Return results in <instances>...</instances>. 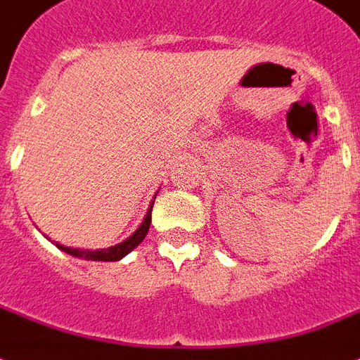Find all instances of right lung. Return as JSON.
I'll return each mask as SVG.
<instances>
[{
    "label": "right lung",
    "instance_id": "add662e5",
    "mask_svg": "<svg viewBox=\"0 0 360 360\" xmlns=\"http://www.w3.org/2000/svg\"><path fill=\"white\" fill-rule=\"evenodd\" d=\"M152 206H154V200H152V205H150L148 212H146V218H144V221L141 224V227H139V229H136L135 233L127 238V240L118 244V246L107 248V250H97V252L75 250V248L61 246V244H56V246L60 248V250H63L65 253H69V255H75V257H80V259H88V261H120V259L125 257L131 250H135V248L144 240V236H146V233H148L150 229V224H152Z\"/></svg>",
    "mask_w": 360,
    "mask_h": 360
}]
</instances>
